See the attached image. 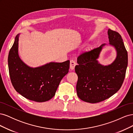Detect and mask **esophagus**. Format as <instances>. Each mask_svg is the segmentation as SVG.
Listing matches in <instances>:
<instances>
[{
    "instance_id": "1",
    "label": "esophagus",
    "mask_w": 133,
    "mask_h": 133,
    "mask_svg": "<svg viewBox=\"0 0 133 133\" xmlns=\"http://www.w3.org/2000/svg\"><path fill=\"white\" fill-rule=\"evenodd\" d=\"M76 63L73 60H71L70 62V68L71 70H73L76 65Z\"/></svg>"
}]
</instances>
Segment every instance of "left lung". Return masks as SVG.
I'll use <instances>...</instances> for the list:
<instances>
[{
	"label": "left lung",
	"mask_w": 133,
	"mask_h": 133,
	"mask_svg": "<svg viewBox=\"0 0 133 133\" xmlns=\"http://www.w3.org/2000/svg\"><path fill=\"white\" fill-rule=\"evenodd\" d=\"M108 34L109 45L116 51L111 64L103 65L98 60L105 44L82 54L77 59L78 65L75 67L78 77L76 92L78 97L85 102L96 103L109 98L120 89L125 76L128 53L121 35L110 29Z\"/></svg>",
	"instance_id": "1"
}]
</instances>
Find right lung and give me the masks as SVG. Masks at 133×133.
<instances>
[{
	"instance_id": "right-lung-1",
	"label": "right lung",
	"mask_w": 133,
	"mask_h": 133,
	"mask_svg": "<svg viewBox=\"0 0 133 133\" xmlns=\"http://www.w3.org/2000/svg\"><path fill=\"white\" fill-rule=\"evenodd\" d=\"M19 35L18 34L15 37L8 60L12 85L16 91L28 99L46 102L55 95L62 79L69 72L70 61L50 62L36 68L29 66L19 56Z\"/></svg>"
}]
</instances>
